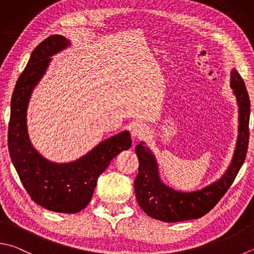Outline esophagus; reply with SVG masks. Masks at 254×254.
Returning <instances> with one entry per match:
<instances>
[{
  "mask_svg": "<svg viewBox=\"0 0 254 254\" xmlns=\"http://www.w3.org/2000/svg\"><path fill=\"white\" fill-rule=\"evenodd\" d=\"M149 132V128L146 125V124H136V125H133L132 129H131V135L132 137L135 138H143L145 137L147 133Z\"/></svg>",
  "mask_w": 254,
  "mask_h": 254,
  "instance_id": "1",
  "label": "esophagus"
}]
</instances>
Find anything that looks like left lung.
I'll list each match as a JSON object with an SVG mask.
<instances>
[{"mask_svg":"<svg viewBox=\"0 0 254 254\" xmlns=\"http://www.w3.org/2000/svg\"><path fill=\"white\" fill-rule=\"evenodd\" d=\"M230 86L239 106V127L236 150L231 164L218 180L201 189L185 192L162 183L156 157L146 143L136 146L139 160L135 192L140 208L150 218L165 222H179L203 217L230 188L245 162L249 143L250 99L245 82L237 69L231 70Z\"/></svg>","mask_w":254,"mask_h":254,"instance_id":"8db88e82","label":"left lung"}]
</instances>
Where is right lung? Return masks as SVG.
<instances>
[{
  "mask_svg": "<svg viewBox=\"0 0 254 254\" xmlns=\"http://www.w3.org/2000/svg\"><path fill=\"white\" fill-rule=\"evenodd\" d=\"M70 42L63 35H52L33 51L30 61L18 77L11 100L8 124V152L24 188L34 202L47 210L76 213L93 197L99 175L123 150L131 147L128 130L100 141L79 159L59 164L43 157L30 140L26 112L32 93L57 54Z\"/></svg>",
  "mask_w": 254,
  "mask_h": 254,
  "instance_id": "obj_1",
  "label": "right lung"
}]
</instances>
